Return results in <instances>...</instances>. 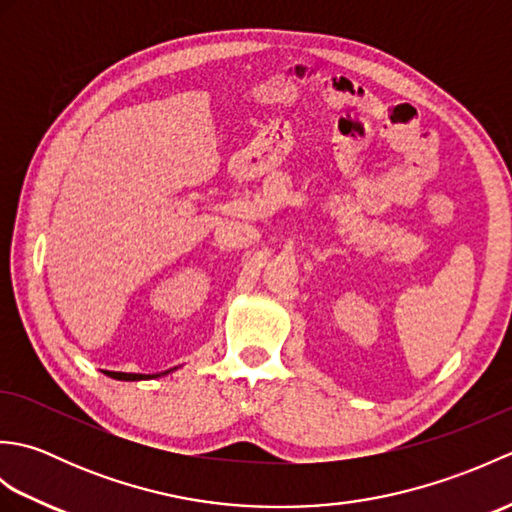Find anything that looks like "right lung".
<instances>
[{"mask_svg":"<svg viewBox=\"0 0 512 512\" xmlns=\"http://www.w3.org/2000/svg\"><path fill=\"white\" fill-rule=\"evenodd\" d=\"M105 374L116 380H147V378L160 376V374H125V372H105ZM162 374H169V372H162Z\"/></svg>","mask_w":512,"mask_h":512,"instance_id":"right-lung-1","label":"right lung"}]
</instances>
